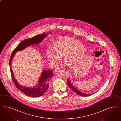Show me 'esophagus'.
<instances>
[{
  "label": "esophagus",
  "instance_id": "esophagus-1",
  "mask_svg": "<svg viewBox=\"0 0 121 121\" xmlns=\"http://www.w3.org/2000/svg\"><path fill=\"white\" fill-rule=\"evenodd\" d=\"M60 71V69H56L55 70V72L56 73H58Z\"/></svg>",
  "mask_w": 121,
  "mask_h": 121
}]
</instances>
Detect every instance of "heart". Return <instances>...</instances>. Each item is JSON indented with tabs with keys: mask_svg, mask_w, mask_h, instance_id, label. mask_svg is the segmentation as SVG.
Wrapping results in <instances>:
<instances>
[{
	"mask_svg": "<svg viewBox=\"0 0 121 121\" xmlns=\"http://www.w3.org/2000/svg\"><path fill=\"white\" fill-rule=\"evenodd\" d=\"M84 45L75 38L63 36L54 42L46 51L48 60L53 65H56L63 57L66 65L73 67L83 58L86 53Z\"/></svg>",
	"mask_w": 121,
	"mask_h": 121,
	"instance_id": "obj_1",
	"label": "heart"
}]
</instances>
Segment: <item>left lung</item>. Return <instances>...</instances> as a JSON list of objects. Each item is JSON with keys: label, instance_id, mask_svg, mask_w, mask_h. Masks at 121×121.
I'll use <instances>...</instances> for the list:
<instances>
[{"label": "left lung", "instance_id": "obj_1", "mask_svg": "<svg viewBox=\"0 0 121 121\" xmlns=\"http://www.w3.org/2000/svg\"><path fill=\"white\" fill-rule=\"evenodd\" d=\"M67 83H68V85H69V86L77 94V95H79L82 96L86 97L90 96V95H92L93 94H86L82 93L81 92H80L79 90H77L76 87H75L74 86H73V85L71 84V83H70V81L69 78L67 79Z\"/></svg>", "mask_w": 121, "mask_h": 121}]
</instances>
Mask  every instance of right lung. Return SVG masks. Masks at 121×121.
Here are the masks:
<instances>
[{
  "label": "right lung",
  "mask_w": 121,
  "mask_h": 121,
  "mask_svg": "<svg viewBox=\"0 0 121 121\" xmlns=\"http://www.w3.org/2000/svg\"><path fill=\"white\" fill-rule=\"evenodd\" d=\"M47 35L45 34L37 35L31 38L26 39L21 42L19 45L14 48V51L12 52L10 56L9 64L10 67V73L12 81L15 86L22 92L24 94L28 96L33 97H38L42 95L48 89L49 82L51 78L53 75V72L52 71H46L44 70L42 72L41 76L38 80V84L34 87H26L22 86L17 83V81L14 78L13 73L11 69V61L12 59L15 55L16 52L21 51L28 46L38 44L45 38Z\"/></svg>",
  "instance_id": "right-lung-1"
}]
</instances>
